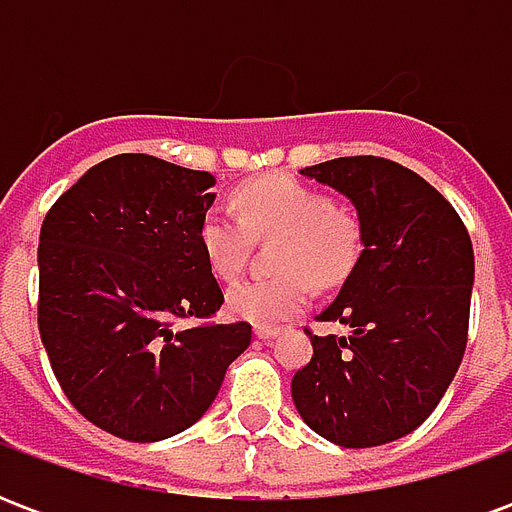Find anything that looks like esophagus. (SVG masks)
<instances>
[{
	"label": "esophagus",
	"instance_id": "esophagus-1",
	"mask_svg": "<svg viewBox=\"0 0 512 512\" xmlns=\"http://www.w3.org/2000/svg\"><path fill=\"white\" fill-rule=\"evenodd\" d=\"M279 334V326H255L257 340H274Z\"/></svg>",
	"mask_w": 512,
	"mask_h": 512
}]
</instances>
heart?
<instances>
[{"mask_svg": "<svg viewBox=\"0 0 512 512\" xmlns=\"http://www.w3.org/2000/svg\"><path fill=\"white\" fill-rule=\"evenodd\" d=\"M238 216L211 208L200 219V246L208 268L224 282L241 274L252 238L279 235L268 279H246L227 293L235 318L277 326L304 310L315 288L340 285L362 249V227L354 213L334 208L332 197L290 175H263L235 191Z\"/></svg>", "mask_w": 512, "mask_h": 512, "instance_id": "heart-1", "label": "heart"}]
</instances>
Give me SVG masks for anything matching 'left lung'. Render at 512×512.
Instances as JSON below:
<instances>
[{
    "label": "left lung",
    "instance_id": "1",
    "mask_svg": "<svg viewBox=\"0 0 512 512\" xmlns=\"http://www.w3.org/2000/svg\"><path fill=\"white\" fill-rule=\"evenodd\" d=\"M301 175L354 202L362 252L318 315L348 337L310 334L290 381L301 419L340 447H378L417 430L458 373L472 304V238L450 202L397 161L332 158Z\"/></svg>",
    "mask_w": 512,
    "mask_h": 512
}]
</instances>
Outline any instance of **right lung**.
<instances>
[{
	"label": "right lung",
	"mask_w": 512,
	"mask_h": 512,
	"mask_svg": "<svg viewBox=\"0 0 512 512\" xmlns=\"http://www.w3.org/2000/svg\"><path fill=\"white\" fill-rule=\"evenodd\" d=\"M213 186L211 172L120 153L43 219L40 340L73 408L117 439L191 428L252 343L246 321H208L224 304L197 235Z\"/></svg>",
	"instance_id": "1"
}]
</instances>
